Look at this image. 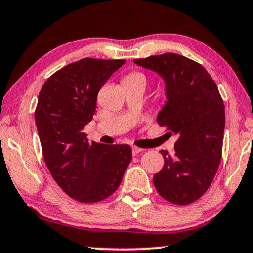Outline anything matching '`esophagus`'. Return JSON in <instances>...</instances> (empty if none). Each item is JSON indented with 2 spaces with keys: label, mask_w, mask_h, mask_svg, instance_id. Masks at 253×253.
<instances>
[{
  "label": "esophagus",
  "mask_w": 253,
  "mask_h": 253,
  "mask_svg": "<svg viewBox=\"0 0 253 253\" xmlns=\"http://www.w3.org/2000/svg\"><path fill=\"white\" fill-rule=\"evenodd\" d=\"M142 151H144V150H142V148L138 147V146H132V153H133V156H136V154L140 153V152H142Z\"/></svg>",
  "instance_id": "obj_1"
}]
</instances>
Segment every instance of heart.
<instances>
[{
    "label": "heart",
    "instance_id": "heart-1",
    "mask_svg": "<svg viewBox=\"0 0 253 253\" xmlns=\"http://www.w3.org/2000/svg\"><path fill=\"white\" fill-rule=\"evenodd\" d=\"M124 81H142V82H145V77H144V74H141V73H139V72H132L124 79Z\"/></svg>",
    "mask_w": 253,
    "mask_h": 253
}]
</instances>
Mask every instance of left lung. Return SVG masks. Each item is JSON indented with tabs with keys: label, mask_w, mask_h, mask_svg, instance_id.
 <instances>
[{
	"label": "left lung",
	"mask_w": 253,
	"mask_h": 253,
	"mask_svg": "<svg viewBox=\"0 0 253 253\" xmlns=\"http://www.w3.org/2000/svg\"><path fill=\"white\" fill-rule=\"evenodd\" d=\"M164 79L167 101L157 121L179 139L174 156L161 151L164 167L153 176L158 193L175 205H187L208 191L223 150L225 107L217 84L196 61L174 53L134 60Z\"/></svg>",
	"instance_id": "left-lung-1"
}]
</instances>
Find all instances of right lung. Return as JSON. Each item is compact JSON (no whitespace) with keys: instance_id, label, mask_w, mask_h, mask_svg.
Returning a JSON list of instances; mask_svg holds the SVG:
<instances>
[{"instance_id":"1","label":"right lung","mask_w":253,"mask_h":253,"mask_svg":"<svg viewBox=\"0 0 253 253\" xmlns=\"http://www.w3.org/2000/svg\"><path fill=\"white\" fill-rule=\"evenodd\" d=\"M124 63L81 59L54 73L40 90L35 124L45 165L78 202L97 203L113 194L132 160L129 145L89 142L84 132L95 113L97 93Z\"/></svg>"}]
</instances>
